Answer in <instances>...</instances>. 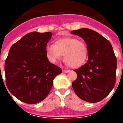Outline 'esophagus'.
Listing matches in <instances>:
<instances>
[{"mask_svg": "<svg viewBox=\"0 0 123 123\" xmlns=\"http://www.w3.org/2000/svg\"><path fill=\"white\" fill-rule=\"evenodd\" d=\"M62 71L63 73H68L69 72V70H67V69H62Z\"/></svg>", "mask_w": 123, "mask_h": 123, "instance_id": "1", "label": "esophagus"}]
</instances>
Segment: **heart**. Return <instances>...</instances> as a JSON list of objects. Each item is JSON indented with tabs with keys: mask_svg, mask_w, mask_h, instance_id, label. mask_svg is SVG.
Instances as JSON below:
<instances>
[{
	"mask_svg": "<svg viewBox=\"0 0 123 123\" xmlns=\"http://www.w3.org/2000/svg\"><path fill=\"white\" fill-rule=\"evenodd\" d=\"M45 51L47 57L51 63L58 62L63 54L65 63L73 68L83 65L88 55V49L85 42L74 37L56 40L55 44H47Z\"/></svg>",
	"mask_w": 123,
	"mask_h": 123,
	"instance_id": "obj_1",
	"label": "heart"
}]
</instances>
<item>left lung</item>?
Returning a JSON list of instances; mask_svg holds the SVG:
<instances>
[{"label": "left lung", "mask_w": 123, "mask_h": 123, "mask_svg": "<svg viewBox=\"0 0 123 123\" xmlns=\"http://www.w3.org/2000/svg\"><path fill=\"white\" fill-rule=\"evenodd\" d=\"M81 37L88 49V60L74 71L78 74L73 90L86 102L96 103L105 98L116 83L117 60L110 42L96 31L87 28L71 31Z\"/></svg>", "instance_id": "8db88e82"}]
</instances>
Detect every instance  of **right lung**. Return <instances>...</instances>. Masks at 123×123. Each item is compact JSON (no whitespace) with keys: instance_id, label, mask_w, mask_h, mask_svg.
I'll use <instances>...</instances> for the list:
<instances>
[{"instance_id":"obj_1","label":"right lung","mask_w":123,"mask_h":123,"mask_svg":"<svg viewBox=\"0 0 123 123\" xmlns=\"http://www.w3.org/2000/svg\"><path fill=\"white\" fill-rule=\"evenodd\" d=\"M50 32H31L13 44L5 63V82L20 101L36 104L46 98L62 69L49 62L45 47Z\"/></svg>"}]
</instances>
